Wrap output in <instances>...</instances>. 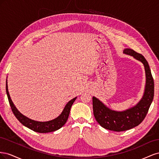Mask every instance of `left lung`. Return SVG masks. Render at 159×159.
<instances>
[{"label": "left lung", "instance_id": "left-lung-1", "mask_svg": "<svg viewBox=\"0 0 159 159\" xmlns=\"http://www.w3.org/2000/svg\"><path fill=\"white\" fill-rule=\"evenodd\" d=\"M124 53L141 61L145 66L147 79L145 93L142 99L136 106L118 112L105 107L98 99L93 97V110L96 121L102 127L116 132L127 131L138 126L143 121L153 100L155 88L151 69L145 57L129 48L125 50Z\"/></svg>", "mask_w": 159, "mask_h": 159}]
</instances>
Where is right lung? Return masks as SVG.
Here are the masks:
<instances>
[{"label": "right lung", "instance_id": "obj_1", "mask_svg": "<svg viewBox=\"0 0 159 159\" xmlns=\"http://www.w3.org/2000/svg\"><path fill=\"white\" fill-rule=\"evenodd\" d=\"M6 91H7V94L9 104L11 105L12 111L14 113V116L16 117V119L23 125H25V127L32 130L34 131L40 133H45L55 131L56 130L60 129L61 127H63L65 125V123H66L67 120L68 119L71 105L74 103L75 100L77 98H75L74 99H72L66 104L65 108L64 109V111H62V113H61V115L59 117H57L55 119H53L50 121L39 122V121H34V120L28 119V117L24 116L23 115H22L17 110L16 107L14 106V105L13 104L12 100L10 98V95H9V93H8L7 80V83H6Z\"/></svg>", "mask_w": 159, "mask_h": 159}]
</instances>
